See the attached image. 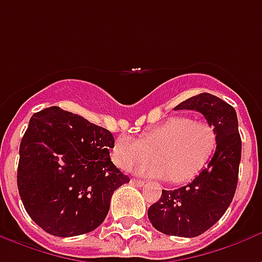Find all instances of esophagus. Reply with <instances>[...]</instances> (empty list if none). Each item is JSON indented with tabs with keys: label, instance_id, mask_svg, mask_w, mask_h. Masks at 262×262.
Returning <instances> with one entry per match:
<instances>
[{
	"label": "esophagus",
	"instance_id": "obj_1",
	"mask_svg": "<svg viewBox=\"0 0 262 262\" xmlns=\"http://www.w3.org/2000/svg\"><path fill=\"white\" fill-rule=\"evenodd\" d=\"M130 184H133L135 187H143V185H144V181H142V180H136V178H132Z\"/></svg>",
	"mask_w": 262,
	"mask_h": 262
}]
</instances>
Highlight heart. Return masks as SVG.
I'll list each match as a JSON object with an SVG mask.
<instances>
[{"mask_svg": "<svg viewBox=\"0 0 262 262\" xmlns=\"http://www.w3.org/2000/svg\"><path fill=\"white\" fill-rule=\"evenodd\" d=\"M213 126L187 116H174L144 132L140 140L120 136L112 147V160L119 168L130 171L140 165L137 174L151 178H170L172 182H185L198 176L216 148Z\"/></svg>", "mask_w": 262, "mask_h": 262, "instance_id": "heart-1", "label": "heart"}]
</instances>
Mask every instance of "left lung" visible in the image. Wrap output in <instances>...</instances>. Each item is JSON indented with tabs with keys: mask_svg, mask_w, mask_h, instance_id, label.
<instances>
[{
	"mask_svg": "<svg viewBox=\"0 0 262 262\" xmlns=\"http://www.w3.org/2000/svg\"><path fill=\"white\" fill-rule=\"evenodd\" d=\"M174 109L201 112L216 132V150L208 167L192 182L163 191L147 214L151 225L164 234L196 237L210 229L233 201L242 160V139L234 108L212 94L203 92L188 98Z\"/></svg>",
	"mask_w": 262,
	"mask_h": 262,
	"instance_id": "8db88e82",
	"label": "left lung"
}]
</instances>
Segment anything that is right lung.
<instances>
[{"mask_svg":"<svg viewBox=\"0 0 262 262\" xmlns=\"http://www.w3.org/2000/svg\"><path fill=\"white\" fill-rule=\"evenodd\" d=\"M114 144L111 132L59 106L33 114L20 140L16 177L31 219L59 237L95 230L115 189L129 182L111 161Z\"/></svg>","mask_w":262,"mask_h":262,"instance_id":"right-lung-1","label":"right lung"}]
</instances>
